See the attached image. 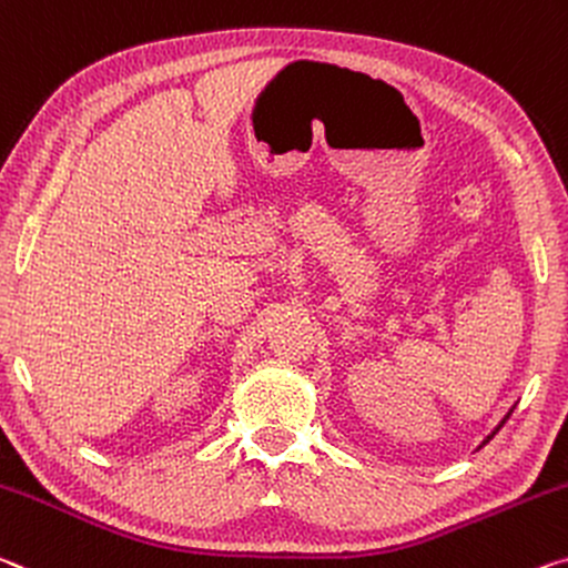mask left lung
<instances>
[{"mask_svg": "<svg viewBox=\"0 0 568 568\" xmlns=\"http://www.w3.org/2000/svg\"><path fill=\"white\" fill-rule=\"evenodd\" d=\"M510 414H513V409H510V412H508V414H506V417H503V422H500V425H498V427H495V429H493V435H495V432H498V429H500V427H503V425H506V419H508V417H510ZM493 435H488V439H485V443H490V439H493ZM485 443H483V445H485Z\"/></svg>", "mask_w": 568, "mask_h": 568, "instance_id": "left-lung-1", "label": "left lung"}]
</instances>
